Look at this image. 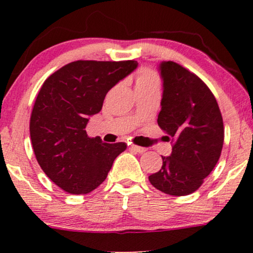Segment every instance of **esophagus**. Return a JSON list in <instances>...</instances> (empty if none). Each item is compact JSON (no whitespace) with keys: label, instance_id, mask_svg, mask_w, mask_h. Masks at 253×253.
Here are the masks:
<instances>
[{"label":"esophagus","instance_id":"1","mask_svg":"<svg viewBox=\"0 0 253 253\" xmlns=\"http://www.w3.org/2000/svg\"><path fill=\"white\" fill-rule=\"evenodd\" d=\"M130 148L134 152H137V153H144V152H146V148L145 147H140V146H137V145H130Z\"/></svg>","mask_w":253,"mask_h":253}]
</instances>
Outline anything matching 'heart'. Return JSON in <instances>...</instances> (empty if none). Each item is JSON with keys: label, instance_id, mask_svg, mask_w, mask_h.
I'll use <instances>...</instances> for the list:
<instances>
[{"label": "heart", "instance_id": "obj_1", "mask_svg": "<svg viewBox=\"0 0 253 253\" xmlns=\"http://www.w3.org/2000/svg\"><path fill=\"white\" fill-rule=\"evenodd\" d=\"M160 79L154 70L150 68H140L136 72V91L159 88Z\"/></svg>", "mask_w": 253, "mask_h": 253}]
</instances>
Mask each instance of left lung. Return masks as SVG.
Masks as SVG:
<instances>
[{
	"label": "left lung",
	"mask_w": 253,
	"mask_h": 253,
	"mask_svg": "<svg viewBox=\"0 0 253 253\" xmlns=\"http://www.w3.org/2000/svg\"><path fill=\"white\" fill-rule=\"evenodd\" d=\"M164 82L158 124L171 139L172 151L162 167L148 176L151 184L170 196L200 188L219 161L224 129L215 96L188 69L172 61L160 63Z\"/></svg>",
	"instance_id": "obj_1"
}]
</instances>
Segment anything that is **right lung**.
<instances>
[{
    "mask_svg": "<svg viewBox=\"0 0 253 253\" xmlns=\"http://www.w3.org/2000/svg\"><path fill=\"white\" fill-rule=\"evenodd\" d=\"M137 61H75L41 86L30 120L38 164L65 192L86 195L105 181L126 143L89 138L86 126L108 91L137 68Z\"/></svg>",
    "mask_w": 253,
    "mask_h": 253,
    "instance_id": "1",
    "label": "right lung"
}]
</instances>
